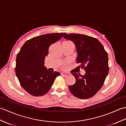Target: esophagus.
I'll use <instances>...</instances> for the list:
<instances>
[{
  "instance_id": "1",
  "label": "esophagus",
  "mask_w": 126,
  "mask_h": 126,
  "mask_svg": "<svg viewBox=\"0 0 126 126\" xmlns=\"http://www.w3.org/2000/svg\"><path fill=\"white\" fill-rule=\"evenodd\" d=\"M61 75L64 76V77H66V76H68L69 75V74H68L67 73H64V72H63V73H61Z\"/></svg>"
}]
</instances>
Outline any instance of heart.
Instances as JSON below:
<instances>
[{"label": "heart", "instance_id": "heart-1", "mask_svg": "<svg viewBox=\"0 0 126 126\" xmlns=\"http://www.w3.org/2000/svg\"><path fill=\"white\" fill-rule=\"evenodd\" d=\"M70 43H71V42H70Z\"/></svg>", "mask_w": 126, "mask_h": 126}]
</instances>
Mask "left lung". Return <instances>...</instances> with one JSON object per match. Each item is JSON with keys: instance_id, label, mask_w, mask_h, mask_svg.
I'll return each mask as SVG.
<instances>
[{"instance_id": "obj_1", "label": "left lung", "mask_w": 126, "mask_h": 126, "mask_svg": "<svg viewBox=\"0 0 126 126\" xmlns=\"http://www.w3.org/2000/svg\"><path fill=\"white\" fill-rule=\"evenodd\" d=\"M63 37L74 42L76 47V63L79 69L85 71L84 75L73 73L76 82L69 86L75 97L87 99L93 97L103 86L109 72L108 53L97 39L84 34L64 33Z\"/></svg>"}]
</instances>
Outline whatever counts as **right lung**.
<instances>
[{
    "label": "right lung",
    "mask_w": 126,
    "mask_h": 126,
    "mask_svg": "<svg viewBox=\"0 0 126 126\" xmlns=\"http://www.w3.org/2000/svg\"><path fill=\"white\" fill-rule=\"evenodd\" d=\"M63 33L37 36L26 41L16 58V74L23 89L34 96H43L50 90L57 71L51 72L44 66V60L51 44L58 41Z\"/></svg>",
    "instance_id": "obj_1"
}]
</instances>
